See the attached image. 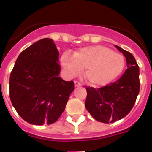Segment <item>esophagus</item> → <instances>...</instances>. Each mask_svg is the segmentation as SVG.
Masks as SVG:
<instances>
[{
	"mask_svg": "<svg viewBox=\"0 0 152 152\" xmlns=\"http://www.w3.org/2000/svg\"><path fill=\"white\" fill-rule=\"evenodd\" d=\"M75 87H80L81 84L79 81H77V80H75Z\"/></svg>",
	"mask_w": 152,
	"mask_h": 152,
	"instance_id": "obj_1",
	"label": "esophagus"
}]
</instances>
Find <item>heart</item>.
I'll return each instance as SVG.
<instances>
[{
  "label": "heart",
  "instance_id": "b5f03b06",
  "mask_svg": "<svg viewBox=\"0 0 152 152\" xmlns=\"http://www.w3.org/2000/svg\"><path fill=\"white\" fill-rule=\"evenodd\" d=\"M61 64L69 75L85 69L84 77L92 85L103 86L116 79L124 69L123 56L103 45H92L79 49L73 57L64 55Z\"/></svg>",
  "mask_w": 152,
  "mask_h": 152
}]
</instances>
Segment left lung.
<instances>
[{"instance_id":"8db88e82","label":"left lung","mask_w":152,"mask_h":152,"mask_svg":"<svg viewBox=\"0 0 152 152\" xmlns=\"http://www.w3.org/2000/svg\"><path fill=\"white\" fill-rule=\"evenodd\" d=\"M126 57L127 69L116 81L98 89L86 87L85 107L96 120L112 123L131 111L140 89L139 68L130 52L115 45Z\"/></svg>"}]
</instances>
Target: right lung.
Instances as JSON below:
<instances>
[{"instance_id": "obj_1", "label": "right lung", "mask_w": 152, "mask_h": 152, "mask_svg": "<svg viewBox=\"0 0 152 152\" xmlns=\"http://www.w3.org/2000/svg\"><path fill=\"white\" fill-rule=\"evenodd\" d=\"M53 40L36 42L19 55L10 76V98L17 113L33 125L54 123L65 109L74 82L59 77Z\"/></svg>"}]
</instances>
